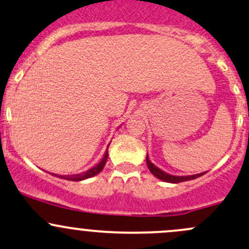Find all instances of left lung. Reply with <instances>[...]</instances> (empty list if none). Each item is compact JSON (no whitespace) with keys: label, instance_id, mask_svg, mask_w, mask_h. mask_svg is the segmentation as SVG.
Returning <instances> with one entry per match:
<instances>
[{"label":"left lung","instance_id":"8db88e82","mask_svg":"<svg viewBox=\"0 0 249 249\" xmlns=\"http://www.w3.org/2000/svg\"><path fill=\"white\" fill-rule=\"evenodd\" d=\"M146 166H148L149 171L153 175H155L156 178L160 180H162V181H166V182H172V184H178V182H182V181H187V180H193V179H197V178L201 177L203 174H205V173H200V174H195V175H181V177H179V175H172V174H168V173L163 172L162 169H160L159 167H156L155 164L153 163V162L149 160V156L146 155Z\"/></svg>","mask_w":249,"mask_h":249}]
</instances>
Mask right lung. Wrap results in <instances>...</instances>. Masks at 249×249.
<instances>
[{
  "mask_svg": "<svg viewBox=\"0 0 249 249\" xmlns=\"http://www.w3.org/2000/svg\"><path fill=\"white\" fill-rule=\"evenodd\" d=\"M107 158H108V146H107L106 151H105V155L104 158L101 159V161L99 162L96 166L91 167L90 169H88V171L80 173V174H74V175H58V174H53V173H52V175H54V177L57 178H61V179H64V180H70V181H82V180L89 179V178L99 174V173L103 171L105 164H106Z\"/></svg>",
  "mask_w": 249,
  "mask_h": 249,
  "instance_id": "obj_1",
  "label": "right lung"
}]
</instances>
